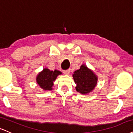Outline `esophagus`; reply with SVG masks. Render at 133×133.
<instances>
[{
  "label": "esophagus",
  "mask_w": 133,
  "mask_h": 133,
  "mask_svg": "<svg viewBox=\"0 0 133 133\" xmlns=\"http://www.w3.org/2000/svg\"><path fill=\"white\" fill-rule=\"evenodd\" d=\"M70 71H71V69H68L64 71V73L65 74H69L70 72Z\"/></svg>",
  "instance_id": "esophagus-1"
}]
</instances>
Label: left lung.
I'll list each match as a JSON object with an SVG mask.
<instances>
[{"instance_id":"obj_1","label":"left lung","mask_w":133,"mask_h":133,"mask_svg":"<svg viewBox=\"0 0 133 133\" xmlns=\"http://www.w3.org/2000/svg\"><path fill=\"white\" fill-rule=\"evenodd\" d=\"M73 77L77 84L76 90L82 94L91 92L97 84V77L85 65H81L80 69L74 72Z\"/></svg>"}]
</instances>
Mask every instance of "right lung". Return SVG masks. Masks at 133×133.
Listing matches in <instances>:
<instances>
[{
  "instance_id": "1",
  "label": "right lung",
  "mask_w": 133,
  "mask_h": 133,
  "mask_svg": "<svg viewBox=\"0 0 133 133\" xmlns=\"http://www.w3.org/2000/svg\"><path fill=\"white\" fill-rule=\"evenodd\" d=\"M60 74H61V72L57 70L52 71L48 69H44L43 71L38 75L36 82L43 89L51 90H52L53 82L56 79L57 76Z\"/></svg>"
}]
</instances>
